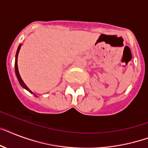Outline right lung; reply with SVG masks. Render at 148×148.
Returning a JSON list of instances; mask_svg holds the SVG:
<instances>
[{
    "instance_id": "1",
    "label": "right lung",
    "mask_w": 148,
    "mask_h": 148,
    "mask_svg": "<svg viewBox=\"0 0 148 148\" xmlns=\"http://www.w3.org/2000/svg\"><path fill=\"white\" fill-rule=\"evenodd\" d=\"M21 44H20L19 46H18V49H17V51H16V58H15V73H16V77H17L18 79V81H19V83H20V84L21 85V86L23 87L24 89H26V90H27L29 92V93H32V94H34L35 96H36V94L35 93H33L32 92V91L29 89V87L27 86H26V84H25V83L23 82V80H22V78H21V77H20V73H19V71H18V66H17V57H18V54H19V51H20V48H21Z\"/></svg>"
}]
</instances>
